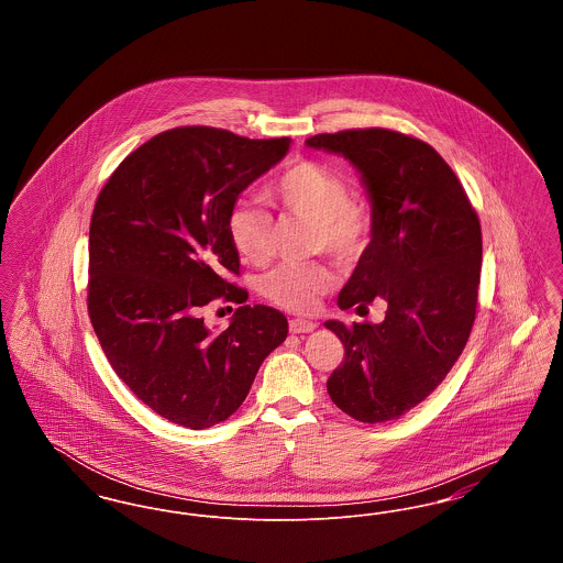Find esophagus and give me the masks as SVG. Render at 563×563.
Segmentation results:
<instances>
[{"label":"esophagus","instance_id":"obj_1","mask_svg":"<svg viewBox=\"0 0 563 563\" xmlns=\"http://www.w3.org/2000/svg\"><path fill=\"white\" fill-rule=\"evenodd\" d=\"M317 327H319L317 322L306 321V319H291V321H289V331L297 333V335H299V333H312Z\"/></svg>","mask_w":563,"mask_h":563}]
</instances>
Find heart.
I'll list each match as a JSON object with an SVG mask.
<instances>
[{"mask_svg": "<svg viewBox=\"0 0 563 563\" xmlns=\"http://www.w3.org/2000/svg\"><path fill=\"white\" fill-rule=\"evenodd\" d=\"M266 200L283 213L312 221L314 242L335 262H356L374 234V213L367 202L350 198L346 179L317 161L294 162L266 191ZM272 219L251 202L236 205L228 217V236L244 264L262 266L272 251ZM335 285L333 272L322 264H283L262 280V294L272 303L310 312Z\"/></svg>", "mask_w": 563, "mask_h": 563, "instance_id": "obj_1", "label": "heart"}]
</instances>
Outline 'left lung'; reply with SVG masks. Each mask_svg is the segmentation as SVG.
Segmentation results:
<instances>
[{
    "label": "left lung",
    "mask_w": 563,
    "mask_h": 563,
    "mask_svg": "<svg viewBox=\"0 0 563 563\" xmlns=\"http://www.w3.org/2000/svg\"><path fill=\"white\" fill-rule=\"evenodd\" d=\"M356 166L374 213L372 242L338 306L386 301L384 321H327L344 363L327 393L350 418L397 420L445 379L468 342L482 276V225L450 164L429 143L388 129L306 139Z\"/></svg>",
    "instance_id": "1"
}]
</instances>
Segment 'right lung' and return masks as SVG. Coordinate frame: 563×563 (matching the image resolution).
<instances>
[{
  "mask_svg": "<svg viewBox=\"0 0 563 563\" xmlns=\"http://www.w3.org/2000/svg\"><path fill=\"white\" fill-rule=\"evenodd\" d=\"M291 139L179 126L143 143L101 189L88 242V314L109 365L158 416L191 430L228 420L287 338L283 312L241 306L213 333L202 310L242 303L228 217Z\"/></svg>",
  "mask_w": 563,
  "mask_h": 563,
  "instance_id": "obj_1",
  "label": "right lung"
}]
</instances>
